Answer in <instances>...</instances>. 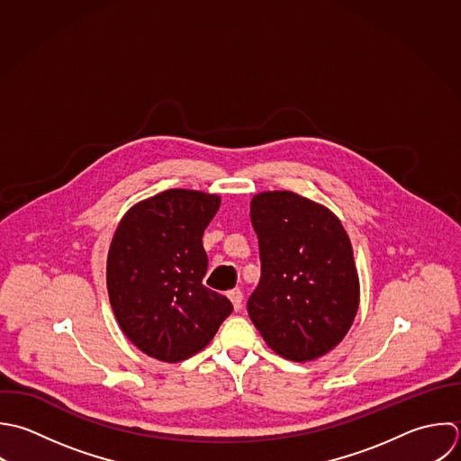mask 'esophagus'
I'll return each instance as SVG.
<instances>
[{
    "label": "esophagus",
    "instance_id": "1",
    "mask_svg": "<svg viewBox=\"0 0 461 461\" xmlns=\"http://www.w3.org/2000/svg\"><path fill=\"white\" fill-rule=\"evenodd\" d=\"M228 298L231 300V303H233V309H235V311H240V309H242L244 294H242V291H240V289H231V291L228 293Z\"/></svg>",
    "mask_w": 461,
    "mask_h": 461
}]
</instances>
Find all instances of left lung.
<instances>
[{
  "label": "left lung",
  "instance_id": "1",
  "mask_svg": "<svg viewBox=\"0 0 461 461\" xmlns=\"http://www.w3.org/2000/svg\"><path fill=\"white\" fill-rule=\"evenodd\" d=\"M262 275L248 314L282 357L325 356L350 330L359 276L350 239L325 206L294 192H262L251 201Z\"/></svg>",
  "mask_w": 461,
  "mask_h": 461
}]
</instances>
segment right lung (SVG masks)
I'll return each mask as SVG.
<instances>
[{
    "instance_id": "add662e5",
    "label": "right lung",
    "mask_w": 461,
    "mask_h": 461,
    "mask_svg": "<svg viewBox=\"0 0 461 461\" xmlns=\"http://www.w3.org/2000/svg\"><path fill=\"white\" fill-rule=\"evenodd\" d=\"M219 195L172 188L132 206L107 255V293L123 334L143 354L179 363L203 350L231 314L208 289L203 233Z\"/></svg>"
}]
</instances>
